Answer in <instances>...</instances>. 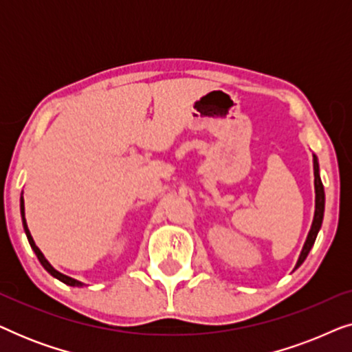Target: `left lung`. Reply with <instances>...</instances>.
Returning a JSON list of instances; mask_svg holds the SVG:
<instances>
[{
	"label": "left lung",
	"mask_w": 352,
	"mask_h": 352,
	"mask_svg": "<svg viewBox=\"0 0 352 352\" xmlns=\"http://www.w3.org/2000/svg\"><path fill=\"white\" fill-rule=\"evenodd\" d=\"M314 190H316V210H314V219H312L309 234H307L306 242L302 245V250L300 253V258H298L295 269H298L305 263V259L309 254L312 245H314L317 234L322 228V221H324V211H325V192H324V184L320 181L319 175V162H317V157L314 155Z\"/></svg>",
	"instance_id": "left-lung-1"
}]
</instances>
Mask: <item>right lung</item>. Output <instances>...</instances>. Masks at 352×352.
<instances>
[{"label": "right lung", "mask_w": 352, "mask_h": 352, "mask_svg": "<svg viewBox=\"0 0 352 352\" xmlns=\"http://www.w3.org/2000/svg\"><path fill=\"white\" fill-rule=\"evenodd\" d=\"M23 192L21 194V216H22V226H23V230H25V235H27V239H28V243H30V247H32V250L33 252H35V254H36V258L40 259V263H41V266L46 269L47 272L51 274L52 277H56L57 280H60V282H64L65 285H70V287H83L85 283L83 282H80V280H76V278H72V277H69V276H65V274H62V272H59L57 271V269H54L51 266V263L47 261V259L45 258V254L41 253V250L36 247V243H35V240H33V237H32V234H30V230H28V226H27V221H25V205H23Z\"/></svg>", "instance_id": "1"}]
</instances>
